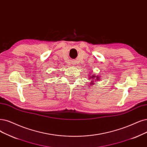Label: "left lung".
<instances>
[{
    "label": "left lung",
    "mask_w": 147,
    "mask_h": 147,
    "mask_svg": "<svg viewBox=\"0 0 147 147\" xmlns=\"http://www.w3.org/2000/svg\"><path fill=\"white\" fill-rule=\"evenodd\" d=\"M95 77L96 78V79H95ZM90 78V79H96V80H99V79L98 76H93V75L92 76H91ZM90 83H91V84H92V82H90Z\"/></svg>",
    "instance_id": "obj_1"
}]
</instances>
